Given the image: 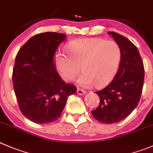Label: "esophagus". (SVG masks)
Returning <instances> with one entry per match:
<instances>
[{
  "label": "esophagus",
  "instance_id": "34e87169",
  "mask_svg": "<svg viewBox=\"0 0 153 153\" xmlns=\"http://www.w3.org/2000/svg\"><path fill=\"white\" fill-rule=\"evenodd\" d=\"M77 93H78V95H80V96H82V95L86 94V93H87V92H86L85 90H83L82 89L78 88L77 89Z\"/></svg>",
  "mask_w": 153,
  "mask_h": 153
}]
</instances>
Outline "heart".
<instances>
[{
    "label": "heart",
    "mask_w": 153,
    "mask_h": 153,
    "mask_svg": "<svg viewBox=\"0 0 153 153\" xmlns=\"http://www.w3.org/2000/svg\"><path fill=\"white\" fill-rule=\"evenodd\" d=\"M69 55L58 53L55 63L62 78L73 81L81 69L82 75L78 82L89 87L95 83L103 87L114 78L120 64L122 51L117 42L93 38L76 40L67 48Z\"/></svg>",
    "instance_id": "1"
}]
</instances>
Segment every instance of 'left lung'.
Returning a JSON list of instances; mask_svg holds the SVG:
<instances>
[{
  "label": "left lung",
  "instance_id": "left-lung-1",
  "mask_svg": "<svg viewBox=\"0 0 153 153\" xmlns=\"http://www.w3.org/2000/svg\"><path fill=\"white\" fill-rule=\"evenodd\" d=\"M108 33L120 47L122 57L114 79L96 92L100 102L91 113L96 120L111 124L126 118L137 107L143 90L144 67L138 49L131 41L117 33Z\"/></svg>",
  "mask_w": 153,
  "mask_h": 153
}]
</instances>
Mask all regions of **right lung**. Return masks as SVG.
<instances>
[{
  "instance_id": "obj_1",
  "label": "right lung",
  "mask_w": 153,
  "mask_h": 153,
  "mask_svg": "<svg viewBox=\"0 0 153 153\" xmlns=\"http://www.w3.org/2000/svg\"><path fill=\"white\" fill-rule=\"evenodd\" d=\"M66 36L45 32L33 36L19 49L13 82L19 109L35 123L57 120L76 87L66 84L56 70L54 54Z\"/></svg>"
}]
</instances>
